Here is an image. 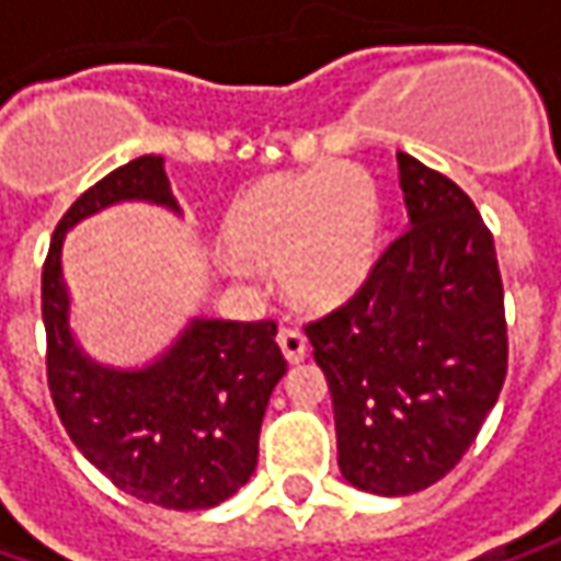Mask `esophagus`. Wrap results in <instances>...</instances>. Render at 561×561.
<instances>
[{"label": "esophagus", "mask_w": 561, "mask_h": 561, "mask_svg": "<svg viewBox=\"0 0 561 561\" xmlns=\"http://www.w3.org/2000/svg\"><path fill=\"white\" fill-rule=\"evenodd\" d=\"M279 348H282V354H285V360H288V364H301V360L307 357L305 332H298V329H282Z\"/></svg>", "instance_id": "obj_1"}]
</instances>
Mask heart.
Wrapping results in <instances>:
<instances>
[{"label": "heart", "mask_w": 561, "mask_h": 561, "mask_svg": "<svg viewBox=\"0 0 561 561\" xmlns=\"http://www.w3.org/2000/svg\"><path fill=\"white\" fill-rule=\"evenodd\" d=\"M382 232L386 209L374 175L352 162H320L248 184L222 216L219 244L238 266L279 270L295 307L327 313L370 282Z\"/></svg>", "instance_id": "b5f03b06"}]
</instances>
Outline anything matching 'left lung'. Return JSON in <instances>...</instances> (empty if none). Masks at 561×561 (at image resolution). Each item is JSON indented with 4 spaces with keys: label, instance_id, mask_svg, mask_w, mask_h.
I'll use <instances>...</instances> for the list:
<instances>
[{
    "label": "left lung",
    "instance_id": "1",
    "mask_svg": "<svg viewBox=\"0 0 561 561\" xmlns=\"http://www.w3.org/2000/svg\"><path fill=\"white\" fill-rule=\"evenodd\" d=\"M396 159L408 232L348 305L307 327L332 396L339 471L377 496H411L449 474L508 367L493 234L458 184Z\"/></svg>",
    "mask_w": 561,
    "mask_h": 561
}]
</instances>
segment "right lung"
Here are the masks:
<instances>
[{
  "instance_id": "1",
  "label": "right lung",
  "mask_w": 561,
  "mask_h": 561,
  "mask_svg": "<svg viewBox=\"0 0 561 561\" xmlns=\"http://www.w3.org/2000/svg\"><path fill=\"white\" fill-rule=\"evenodd\" d=\"M128 201L182 213L165 159L150 153L118 165L71 204L53 234L43 263L53 404L81 455L128 496L175 512L213 508L254 474L260 424L288 364L273 320L194 317L144 367H110L81 348L71 332L61 244L87 216Z\"/></svg>"
}]
</instances>
